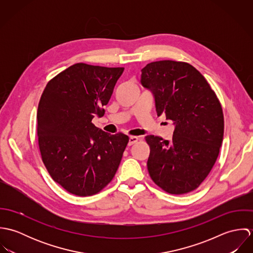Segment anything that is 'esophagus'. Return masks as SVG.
<instances>
[{
    "mask_svg": "<svg viewBox=\"0 0 253 253\" xmlns=\"http://www.w3.org/2000/svg\"><path fill=\"white\" fill-rule=\"evenodd\" d=\"M138 141V137H136V136H130L129 137V140H128V145L130 146V145L134 144V143H136Z\"/></svg>",
    "mask_w": 253,
    "mask_h": 253,
    "instance_id": "obj_1",
    "label": "esophagus"
}]
</instances>
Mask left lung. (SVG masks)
Listing matches in <instances>:
<instances>
[{"label": "left lung", "instance_id": "1", "mask_svg": "<svg viewBox=\"0 0 253 253\" xmlns=\"http://www.w3.org/2000/svg\"><path fill=\"white\" fill-rule=\"evenodd\" d=\"M141 84L155 97L158 116L175 125L172 139L147 135V168L165 192L183 195L196 190L212 169L224 134V116L207 79L187 62L161 60L141 70Z\"/></svg>", "mask_w": 253, "mask_h": 253}]
</instances>
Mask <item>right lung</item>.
Returning <instances> with one entry per match:
<instances>
[{
  "label": "right lung",
  "instance_id": "right-lung-1",
  "mask_svg": "<svg viewBox=\"0 0 253 253\" xmlns=\"http://www.w3.org/2000/svg\"><path fill=\"white\" fill-rule=\"evenodd\" d=\"M124 67L76 63L45 85L37 112L38 144L51 178L70 194L88 197L114 178L128 136L109 134L91 120L103 115Z\"/></svg>",
  "mask_w": 253,
  "mask_h": 253
}]
</instances>
